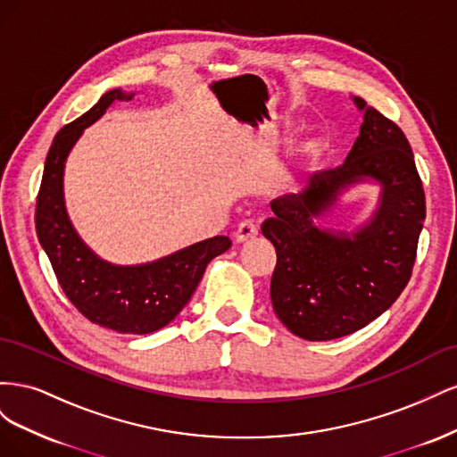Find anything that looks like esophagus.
<instances>
[{
	"label": "esophagus",
	"instance_id": "34e87169",
	"mask_svg": "<svg viewBox=\"0 0 457 457\" xmlns=\"http://www.w3.org/2000/svg\"><path fill=\"white\" fill-rule=\"evenodd\" d=\"M257 234H259V228H257V225L253 223V220L245 219V220H242V223L238 225L237 232H234V240H237L238 244H242V242H247V240L255 238Z\"/></svg>",
	"mask_w": 457,
	"mask_h": 457
}]
</instances>
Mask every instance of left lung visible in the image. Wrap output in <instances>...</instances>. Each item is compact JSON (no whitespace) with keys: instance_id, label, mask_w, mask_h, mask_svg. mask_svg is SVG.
Wrapping results in <instances>:
<instances>
[{"instance_id":"1","label":"left lung","mask_w":457,"mask_h":457,"mask_svg":"<svg viewBox=\"0 0 457 457\" xmlns=\"http://www.w3.org/2000/svg\"><path fill=\"white\" fill-rule=\"evenodd\" d=\"M364 123L347 160L311 175L297 195L270 204L261 227L276 250L270 299L280 322L307 341H329L364 328L410 282L425 219V192L411 146L396 123L366 101ZM373 178L382 204L353 239L318 229L313 219L345 187Z\"/></svg>"}]
</instances>
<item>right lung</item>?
I'll use <instances>...</instances> for the list:
<instances>
[{"label":"right lung","mask_w":457,"mask_h":457,"mask_svg":"<svg viewBox=\"0 0 457 457\" xmlns=\"http://www.w3.org/2000/svg\"><path fill=\"white\" fill-rule=\"evenodd\" d=\"M118 99H131V95L120 89L104 93L53 139L36 200V232L64 295L89 322L118 334L143 336L168 326L183 311L207 262L225 253L232 242L215 237L148 265L118 267L96 257L78 238L64 207V162L84 128Z\"/></svg>","instance_id":"1"}]
</instances>
